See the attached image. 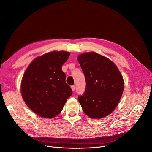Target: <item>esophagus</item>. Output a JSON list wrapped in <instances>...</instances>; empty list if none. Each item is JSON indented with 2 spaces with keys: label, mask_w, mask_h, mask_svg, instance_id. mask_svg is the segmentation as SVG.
<instances>
[{
  "label": "esophagus",
  "mask_w": 152,
  "mask_h": 152,
  "mask_svg": "<svg viewBox=\"0 0 152 152\" xmlns=\"http://www.w3.org/2000/svg\"><path fill=\"white\" fill-rule=\"evenodd\" d=\"M71 88H72V89L73 91H74L75 90V86H71Z\"/></svg>",
  "instance_id": "obj_1"
}]
</instances>
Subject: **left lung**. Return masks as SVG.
Here are the masks:
<instances>
[{"instance_id": "8db88e82", "label": "left lung", "mask_w": 152, "mask_h": 152, "mask_svg": "<svg viewBox=\"0 0 152 152\" xmlns=\"http://www.w3.org/2000/svg\"><path fill=\"white\" fill-rule=\"evenodd\" d=\"M86 82V89L78 99L84 113L93 118L111 113L123 93V77L109 59L94 52L78 57Z\"/></svg>"}]
</instances>
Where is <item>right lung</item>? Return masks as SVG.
<instances>
[{
	"label": "right lung",
	"instance_id": "obj_1",
	"mask_svg": "<svg viewBox=\"0 0 152 152\" xmlns=\"http://www.w3.org/2000/svg\"><path fill=\"white\" fill-rule=\"evenodd\" d=\"M70 54L66 51L45 54L35 58L24 73L21 85L22 97L26 104L40 117L57 115L72 94L61 70Z\"/></svg>",
	"mask_w": 152,
	"mask_h": 152
}]
</instances>
